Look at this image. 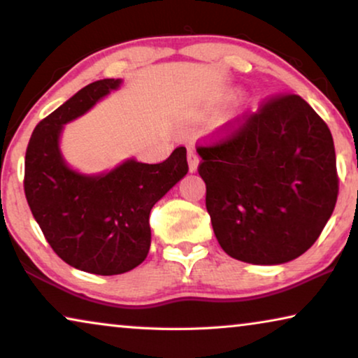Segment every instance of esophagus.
<instances>
[{"mask_svg":"<svg viewBox=\"0 0 358 358\" xmlns=\"http://www.w3.org/2000/svg\"><path fill=\"white\" fill-rule=\"evenodd\" d=\"M187 161H189V171L190 173H195L199 166V155L194 146H189L187 148Z\"/></svg>","mask_w":358,"mask_h":358,"instance_id":"esophagus-1","label":"esophagus"}]
</instances>
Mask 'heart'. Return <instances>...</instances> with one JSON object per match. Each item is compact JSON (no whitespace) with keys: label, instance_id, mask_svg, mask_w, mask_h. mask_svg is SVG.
Wrapping results in <instances>:
<instances>
[{"label":"heart","instance_id":"obj_1","mask_svg":"<svg viewBox=\"0 0 358 358\" xmlns=\"http://www.w3.org/2000/svg\"><path fill=\"white\" fill-rule=\"evenodd\" d=\"M231 97H233V92H228V94L223 97V101H229V99H231Z\"/></svg>","mask_w":358,"mask_h":358}]
</instances>
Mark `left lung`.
I'll return each mask as SVG.
<instances>
[{
    "instance_id": "left-lung-1",
    "label": "left lung",
    "mask_w": 358,
    "mask_h": 358,
    "mask_svg": "<svg viewBox=\"0 0 358 358\" xmlns=\"http://www.w3.org/2000/svg\"><path fill=\"white\" fill-rule=\"evenodd\" d=\"M227 131L197 145L220 246L262 266L301 256L320 238L339 194L329 127L300 96L277 94Z\"/></svg>"
}]
</instances>
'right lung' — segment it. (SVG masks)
Masks as SVG:
<instances>
[{
	"mask_svg": "<svg viewBox=\"0 0 358 358\" xmlns=\"http://www.w3.org/2000/svg\"><path fill=\"white\" fill-rule=\"evenodd\" d=\"M119 85L101 80L83 87L38 122L26 150L24 192L47 243L71 267L96 275L129 272L145 261L151 208L189 171L184 146L163 163L129 159L96 178L68 168L58 150L62 127Z\"/></svg>",
	"mask_w": 358,
	"mask_h": 358,
	"instance_id": "1",
	"label": "right lung"
}]
</instances>
